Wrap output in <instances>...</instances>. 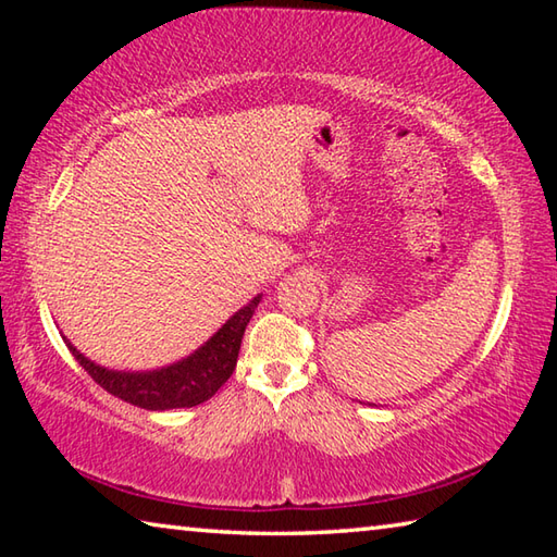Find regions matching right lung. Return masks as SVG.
Masks as SVG:
<instances>
[{"label": "right lung", "instance_id": "add662e5", "mask_svg": "<svg viewBox=\"0 0 557 557\" xmlns=\"http://www.w3.org/2000/svg\"><path fill=\"white\" fill-rule=\"evenodd\" d=\"M258 301L260 295L250 305H245L240 312H235L199 351H194L184 361L159 371H108L102 366L88 361L69 338H63V342L90 379L110 395H115V398L145 410L194 408V405H201L213 398L221 385L231 379V373L235 371V361H238L245 326H248L252 312H256Z\"/></svg>", "mask_w": 557, "mask_h": 557}]
</instances>
